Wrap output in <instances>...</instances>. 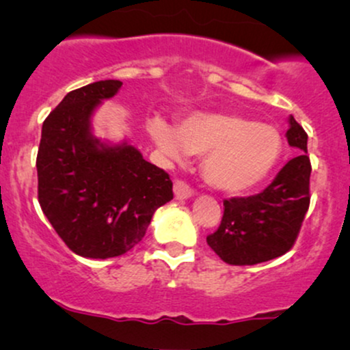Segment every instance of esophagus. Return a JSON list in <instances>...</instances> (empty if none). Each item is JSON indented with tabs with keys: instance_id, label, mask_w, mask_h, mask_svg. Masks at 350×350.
Masks as SVG:
<instances>
[{
	"instance_id": "esophagus-1",
	"label": "esophagus",
	"mask_w": 350,
	"mask_h": 350,
	"mask_svg": "<svg viewBox=\"0 0 350 350\" xmlns=\"http://www.w3.org/2000/svg\"><path fill=\"white\" fill-rule=\"evenodd\" d=\"M192 194H194V191H192V189L189 187L184 180H176L174 183V198L178 200L189 199Z\"/></svg>"
}]
</instances>
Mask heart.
<instances>
[{"mask_svg": "<svg viewBox=\"0 0 350 350\" xmlns=\"http://www.w3.org/2000/svg\"><path fill=\"white\" fill-rule=\"evenodd\" d=\"M148 131L167 159L180 163L191 154L204 158V176L212 187L228 194L248 191L278 163L280 131L268 123L235 113H192L171 126L152 118Z\"/></svg>", "mask_w": 350, "mask_h": 350, "instance_id": "b5f03b06", "label": "heart"}]
</instances>
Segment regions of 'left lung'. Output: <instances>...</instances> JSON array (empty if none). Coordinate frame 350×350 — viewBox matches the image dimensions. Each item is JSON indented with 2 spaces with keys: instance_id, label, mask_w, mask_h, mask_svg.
I'll return each mask as SVG.
<instances>
[{
  "instance_id": "1",
  "label": "left lung",
  "mask_w": 350,
  "mask_h": 350,
  "mask_svg": "<svg viewBox=\"0 0 350 350\" xmlns=\"http://www.w3.org/2000/svg\"><path fill=\"white\" fill-rule=\"evenodd\" d=\"M286 138L298 156L281 167L260 194L224 200L222 222L208 247L228 265H256L284 255L295 245L309 207L308 135L290 116Z\"/></svg>"
}]
</instances>
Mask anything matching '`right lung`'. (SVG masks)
Returning <instances> with one entry per match:
<instances>
[{
  "instance_id": "obj_1",
  "label": "right lung",
  "mask_w": 350,
  "mask_h": 350,
  "mask_svg": "<svg viewBox=\"0 0 350 350\" xmlns=\"http://www.w3.org/2000/svg\"><path fill=\"white\" fill-rule=\"evenodd\" d=\"M120 87V80H100L72 90L42 123L39 204L67 247L85 258L130 252L156 208L172 199L166 171L126 142L110 144L92 131L94 111Z\"/></svg>"
}]
</instances>
